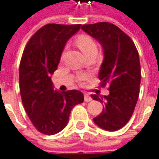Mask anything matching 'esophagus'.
Returning <instances> with one entry per match:
<instances>
[{"mask_svg":"<svg viewBox=\"0 0 159 159\" xmlns=\"http://www.w3.org/2000/svg\"><path fill=\"white\" fill-rule=\"evenodd\" d=\"M84 101H85V102H90V101H92V97L87 94V93H84Z\"/></svg>","mask_w":159,"mask_h":159,"instance_id":"esophagus-1","label":"esophagus"}]
</instances>
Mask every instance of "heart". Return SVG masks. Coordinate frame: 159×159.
<instances>
[{
	"instance_id": "obj_1",
	"label": "heart",
	"mask_w": 159,
	"mask_h": 159,
	"mask_svg": "<svg viewBox=\"0 0 159 159\" xmlns=\"http://www.w3.org/2000/svg\"><path fill=\"white\" fill-rule=\"evenodd\" d=\"M76 45L78 46V48L82 51L84 54H86L93 51H97L96 44L94 42V40L87 35H80L76 39Z\"/></svg>"
}]
</instances>
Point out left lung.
Masks as SVG:
<instances>
[{
	"label": "left lung",
	"mask_w": 159,
	"mask_h": 159,
	"mask_svg": "<svg viewBox=\"0 0 159 159\" xmlns=\"http://www.w3.org/2000/svg\"><path fill=\"white\" fill-rule=\"evenodd\" d=\"M81 28L103 48L98 78L102 86L109 85L108 95H91L104 104L94 122L107 131L119 130L132 116L139 95L141 70L137 48L129 36L110 22L84 24Z\"/></svg>",
	"instance_id": "left-lung-1"
}]
</instances>
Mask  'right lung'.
Masks as SVG:
<instances>
[{
    "mask_svg": "<svg viewBox=\"0 0 159 159\" xmlns=\"http://www.w3.org/2000/svg\"><path fill=\"white\" fill-rule=\"evenodd\" d=\"M80 24L50 23L29 40L19 69L23 107L37 130L54 135L67 125L73 107L84 102L78 90H54L52 75L56 70L67 41L80 30Z\"/></svg>",
    "mask_w": 159,
    "mask_h": 159,
    "instance_id": "obj_1",
    "label": "right lung"
}]
</instances>
